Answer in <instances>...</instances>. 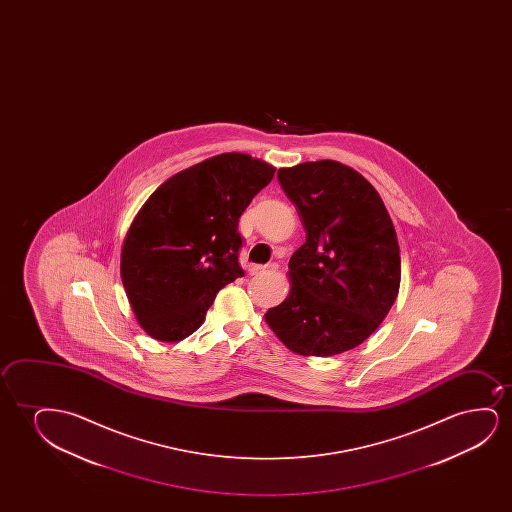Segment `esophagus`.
Wrapping results in <instances>:
<instances>
[{
    "label": "esophagus",
    "mask_w": 512,
    "mask_h": 512,
    "mask_svg": "<svg viewBox=\"0 0 512 512\" xmlns=\"http://www.w3.org/2000/svg\"><path fill=\"white\" fill-rule=\"evenodd\" d=\"M278 269L276 264H269V266H252L250 267V274L274 273Z\"/></svg>",
    "instance_id": "obj_1"
}]
</instances>
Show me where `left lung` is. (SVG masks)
Segmentation results:
<instances>
[{"label": "left lung", "instance_id": "obj_1", "mask_svg": "<svg viewBox=\"0 0 512 512\" xmlns=\"http://www.w3.org/2000/svg\"><path fill=\"white\" fill-rule=\"evenodd\" d=\"M306 243L288 262L290 294L266 322L288 350L332 357L364 343L400 287V248L378 190L337 161L278 169Z\"/></svg>", "mask_w": 512, "mask_h": 512}]
</instances>
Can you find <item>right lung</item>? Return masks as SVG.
I'll return each mask as SVG.
<instances>
[{
	"mask_svg": "<svg viewBox=\"0 0 512 512\" xmlns=\"http://www.w3.org/2000/svg\"><path fill=\"white\" fill-rule=\"evenodd\" d=\"M276 169L229 152L183 169L141 206L120 276L141 329L175 343L196 332L218 290L241 278L239 217Z\"/></svg>",
	"mask_w": 512,
	"mask_h": 512,
	"instance_id": "right-lung-1",
	"label": "right lung"
}]
</instances>
